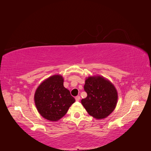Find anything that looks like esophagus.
<instances>
[{
    "mask_svg": "<svg viewBox=\"0 0 151 151\" xmlns=\"http://www.w3.org/2000/svg\"><path fill=\"white\" fill-rule=\"evenodd\" d=\"M80 99H81V97L79 96H76V101H80Z\"/></svg>",
    "mask_w": 151,
    "mask_h": 151,
    "instance_id": "obj_1",
    "label": "esophagus"
}]
</instances>
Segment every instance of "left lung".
<instances>
[{"label": "left lung", "instance_id": "1", "mask_svg": "<svg viewBox=\"0 0 151 151\" xmlns=\"http://www.w3.org/2000/svg\"><path fill=\"white\" fill-rule=\"evenodd\" d=\"M87 97L81 103L89 115L96 119H103L115 109L118 99L115 87L102 76H91L85 81Z\"/></svg>", "mask_w": 151, "mask_h": 151}]
</instances>
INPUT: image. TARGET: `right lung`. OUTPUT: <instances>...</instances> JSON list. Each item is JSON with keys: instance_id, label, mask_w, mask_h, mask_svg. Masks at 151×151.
Listing matches in <instances>:
<instances>
[{"instance_id": "add662e5", "label": "right lung", "mask_w": 151, "mask_h": 151, "mask_svg": "<svg viewBox=\"0 0 151 151\" xmlns=\"http://www.w3.org/2000/svg\"><path fill=\"white\" fill-rule=\"evenodd\" d=\"M34 99L40 115L52 122L60 120L75 102L70 91L63 86V78L60 75L52 76L41 83Z\"/></svg>"}]
</instances>
